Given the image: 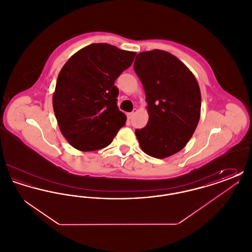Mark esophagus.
Masks as SVG:
<instances>
[{"label":"esophagus","mask_w":252,"mask_h":252,"mask_svg":"<svg viewBox=\"0 0 252 252\" xmlns=\"http://www.w3.org/2000/svg\"><path fill=\"white\" fill-rule=\"evenodd\" d=\"M135 112H136V111H132V112H128V113H126V117H127V119H128V120H130V119H131L132 117H133V115L135 114Z\"/></svg>","instance_id":"esophagus-1"}]
</instances>
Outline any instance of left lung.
<instances>
[{
  "mask_svg": "<svg viewBox=\"0 0 252 252\" xmlns=\"http://www.w3.org/2000/svg\"><path fill=\"white\" fill-rule=\"evenodd\" d=\"M134 71L142 81L147 102V125L135 134L144 153L164 158L190 141L200 118L201 94L192 72L162 50L138 54Z\"/></svg>",
  "mask_w": 252,
  "mask_h": 252,
  "instance_id": "1",
  "label": "left lung"
}]
</instances>
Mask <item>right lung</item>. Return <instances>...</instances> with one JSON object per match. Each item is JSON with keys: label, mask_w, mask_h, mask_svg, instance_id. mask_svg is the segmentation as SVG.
<instances>
[{"label": "right lung", "mask_w": 252, "mask_h": 252, "mask_svg": "<svg viewBox=\"0 0 252 252\" xmlns=\"http://www.w3.org/2000/svg\"><path fill=\"white\" fill-rule=\"evenodd\" d=\"M135 56V52L108 43H94L65 63L58 77L53 108L60 131L72 147L80 151L102 149L126 125L114 82L131 66Z\"/></svg>", "instance_id": "add662e5"}]
</instances>
